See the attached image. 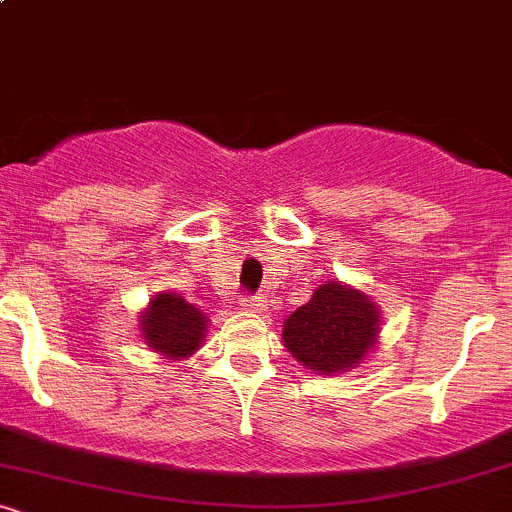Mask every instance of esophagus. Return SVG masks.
Returning a JSON list of instances; mask_svg holds the SVG:
<instances>
[{
  "instance_id": "obj_1",
  "label": "esophagus",
  "mask_w": 512,
  "mask_h": 512,
  "mask_svg": "<svg viewBox=\"0 0 512 512\" xmlns=\"http://www.w3.org/2000/svg\"><path fill=\"white\" fill-rule=\"evenodd\" d=\"M243 305L248 310H252V313H262V310L267 308V296H262V293H255V296H245Z\"/></svg>"
}]
</instances>
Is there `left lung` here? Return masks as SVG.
I'll use <instances>...</instances> for the list:
<instances>
[{
    "instance_id": "left-lung-1",
    "label": "left lung",
    "mask_w": 512,
    "mask_h": 512,
    "mask_svg": "<svg viewBox=\"0 0 512 512\" xmlns=\"http://www.w3.org/2000/svg\"><path fill=\"white\" fill-rule=\"evenodd\" d=\"M380 330L378 308L361 291L322 284L284 325V344L303 366L339 373L363 361Z\"/></svg>"
}]
</instances>
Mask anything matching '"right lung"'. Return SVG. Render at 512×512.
<instances>
[{
	"instance_id": "obj_1",
	"label": "right lung",
	"mask_w": 512,
	"mask_h": 512,
	"mask_svg": "<svg viewBox=\"0 0 512 512\" xmlns=\"http://www.w3.org/2000/svg\"><path fill=\"white\" fill-rule=\"evenodd\" d=\"M139 325L151 349L170 358H182L190 356L202 344L204 332H207V315L199 313L195 305L187 303L182 296L158 293Z\"/></svg>"
}]
</instances>
